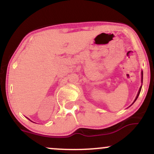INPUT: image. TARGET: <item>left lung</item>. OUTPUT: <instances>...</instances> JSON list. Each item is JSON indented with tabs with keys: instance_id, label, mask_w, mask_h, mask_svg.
I'll return each instance as SVG.
<instances>
[{
	"instance_id": "left-lung-1",
	"label": "left lung",
	"mask_w": 154,
	"mask_h": 154,
	"mask_svg": "<svg viewBox=\"0 0 154 154\" xmlns=\"http://www.w3.org/2000/svg\"><path fill=\"white\" fill-rule=\"evenodd\" d=\"M142 82H143V72H142ZM141 88H142V86H141V87L140 88V89H139V91H138V93H137V97H136V98H135V101L136 100H137V97H138V95H139V94H140V91H141ZM135 101H134V102H135Z\"/></svg>"
}]
</instances>
